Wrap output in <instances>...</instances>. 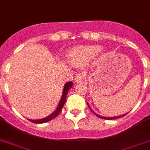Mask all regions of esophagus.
I'll return each mask as SVG.
<instances>
[{"label": "esophagus", "mask_w": 150, "mask_h": 150, "mask_svg": "<svg viewBox=\"0 0 150 150\" xmlns=\"http://www.w3.org/2000/svg\"><path fill=\"white\" fill-rule=\"evenodd\" d=\"M84 79V74L79 73L75 76V83H80L83 81Z\"/></svg>", "instance_id": "obj_1"}]
</instances>
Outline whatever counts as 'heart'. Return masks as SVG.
<instances>
[{
  "instance_id": "1",
  "label": "heart",
  "mask_w": 150,
  "mask_h": 150,
  "mask_svg": "<svg viewBox=\"0 0 150 150\" xmlns=\"http://www.w3.org/2000/svg\"><path fill=\"white\" fill-rule=\"evenodd\" d=\"M102 50L99 45L82 46L74 48L69 53V60L76 66H81L98 55Z\"/></svg>"
}]
</instances>
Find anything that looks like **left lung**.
Returning a JSON list of instances; mask_svg holds the SVG:
<instances>
[{
    "label": "left lung",
    "instance_id": "1",
    "mask_svg": "<svg viewBox=\"0 0 150 150\" xmlns=\"http://www.w3.org/2000/svg\"><path fill=\"white\" fill-rule=\"evenodd\" d=\"M88 106H89V108L90 109H91V107H90V106H89V104L88 103ZM91 112H93V114H95L96 115H97V117H99V118H103V119H108V120H112V119H115V118H121V117H123V116H125V115H127V113H125V114H123V115H120V116H115V117H110V118H109V117H105V116H102V115H98V114H97V113H95L93 111V110H92V109H91Z\"/></svg>",
    "mask_w": 150,
    "mask_h": 150
}]
</instances>
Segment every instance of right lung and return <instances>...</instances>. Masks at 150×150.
I'll return each instance as SVG.
<instances>
[{"label":"right lung","instance_id":"right-lung-1","mask_svg":"<svg viewBox=\"0 0 150 150\" xmlns=\"http://www.w3.org/2000/svg\"><path fill=\"white\" fill-rule=\"evenodd\" d=\"M72 87V82L71 81H69V82H67L64 85V88H63V91H62V95L61 97L60 100H59V103L57 105V107L56 109V110L54 112L51 113L50 115H49L48 116L45 117L44 118H41V119H38V120H33V119H28L30 122H33V123L35 124H42L45 123V122H47L49 121L52 120L53 118H55L56 117L59 115V113L60 112V111L62 110V106H64L65 102H66V95H67L68 92H69V90L70 88H71Z\"/></svg>","mask_w":150,"mask_h":150}]
</instances>
